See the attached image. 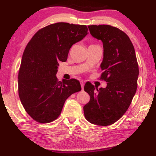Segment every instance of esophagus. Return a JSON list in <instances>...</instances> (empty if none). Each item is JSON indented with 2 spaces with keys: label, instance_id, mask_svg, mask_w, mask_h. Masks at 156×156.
<instances>
[{
  "label": "esophagus",
  "instance_id": "1",
  "mask_svg": "<svg viewBox=\"0 0 156 156\" xmlns=\"http://www.w3.org/2000/svg\"><path fill=\"white\" fill-rule=\"evenodd\" d=\"M84 83L83 82H81V87H82V89L83 90L84 89Z\"/></svg>",
  "mask_w": 156,
  "mask_h": 156
}]
</instances>
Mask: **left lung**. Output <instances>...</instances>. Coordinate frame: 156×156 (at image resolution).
Returning <instances> with one entry per match:
<instances>
[{"label":"left lung","instance_id":"8db88e82","mask_svg":"<svg viewBox=\"0 0 156 156\" xmlns=\"http://www.w3.org/2000/svg\"><path fill=\"white\" fill-rule=\"evenodd\" d=\"M88 27L91 35L103 42L100 79L107 85L95 90L93 84L87 82L84 91L90 101L83 108L87 121L104 126L118 121L129 108L137 89L139 69L133 45L124 32L108 25Z\"/></svg>","mask_w":156,"mask_h":156}]
</instances>
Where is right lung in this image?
I'll use <instances>...</instances> for the list:
<instances>
[{"mask_svg":"<svg viewBox=\"0 0 156 156\" xmlns=\"http://www.w3.org/2000/svg\"><path fill=\"white\" fill-rule=\"evenodd\" d=\"M88 33L86 25L57 23L40 29L27 43L19 69L18 94L25 110L35 121H55L66 99L81 91L78 80L59 82L56 74L59 62L67 61L71 47Z\"/></svg>","mask_w":156,"mask_h":156,"instance_id":"right-lung-1","label":"right lung"}]
</instances>
